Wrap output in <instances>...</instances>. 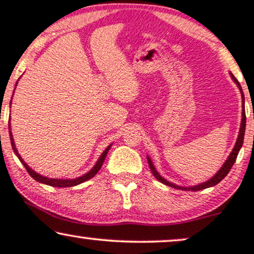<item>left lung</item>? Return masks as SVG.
<instances>
[{"instance_id": "1", "label": "left lung", "mask_w": 254, "mask_h": 254, "mask_svg": "<svg viewBox=\"0 0 254 254\" xmlns=\"http://www.w3.org/2000/svg\"><path fill=\"white\" fill-rule=\"evenodd\" d=\"M230 76H232L233 81H234V82L238 84L239 89H240V92H241V95H243V119H241L240 131H239L237 143H235L234 148H233L232 153H230V155L228 156V159L226 160V162H224L222 167L220 168V171H218L217 173L215 174V176L211 178V179H209L208 182L202 183V184H198V185H196V186H190V188H182V186L174 185V184L167 182V180H166L165 178H162L161 176H160V174L157 173V171L155 170V167H154V165H153V162H151V160L149 159V157L147 156L148 164H149V168H150L151 173H153V176L155 177L156 179L159 180V182H161L162 184H165V185H167V186H171V188L179 189V190H185V191H199V190H203V189H208V188H211V186H215V185H216V184L220 183L221 180H222L223 178L227 176V174L229 173L230 168L233 167V165H234L235 160H237V156H238V154H239V150H240L241 147H243L244 136H245V129H246V115H245V110H244V101H245V99H244L243 89H241L240 83H239V81L237 80V78L234 77V75L230 74Z\"/></svg>"}]
</instances>
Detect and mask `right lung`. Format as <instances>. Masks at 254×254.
Segmentation results:
<instances>
[{
  "label": "right lung",
  "instance_id": "add662e5",
  "mask_svg": "<svg viewBox=\"0 0 254 254\" xmlns=\"http://www.w3.org/2000/svg\"><path fill=\"white\" fill-rule=\"evenodd\" d=\"M16 84H17V82H16ZM10 103H11V101H10ZM9 136H10V143H11V147H13V150L15 151L16 156L19 157L20 161H21L22 165L25 166L26 171L28 172V174H30V176L33 178L34 180H37V182L46 184V185L55 186V188H71V186H76V185H78V184L84 183V182H87V180L92 179V178L94 177L95 174H97L98 172H99V170H100V168H101V166H103V164H104L105 157H106L107 153H109V150H110V148H111V145H109V147H107L106 149L104 150V153L101 154L100 157H99L97 164H95L94 167H93L92 170L88 172V173L83 174V176H81V177H78V178H75V179H52V178L40 176V174H38L37 172H34L33 170H32V168L27 164H26V162H24V160L21 159V156H20L19 153H17L15 144H14L13 135H11V131H10V123H9Z\"/></svg>",
  "mask_w": 254,
  "mask_h": 254
}]
</instances>
